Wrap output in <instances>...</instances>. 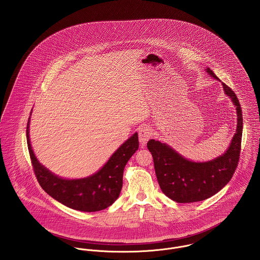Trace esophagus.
<instances>
[{
  "mask_svg": "<svg viewBox=\"0 0 260 260\" xmlns=\"http://www.w3.org/2000/svg\"><path fill=\"white\" fill-rule=\"evenodd\" d=\"M152 136V129L148 125H143L138 131V138L139 142L144 145L148 141V139Z\"/></svg>",
  "mask_w": 260,
  "mask_h": 260,
  "instance_id": "esophagus-1",
  "label": "esophagus"
}]
</instances>
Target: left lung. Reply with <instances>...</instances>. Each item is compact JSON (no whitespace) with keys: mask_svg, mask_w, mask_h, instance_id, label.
<instances>
[{"mask_svg":"<svg viewBox=\"0 0 260 260\" xmlns=\"http://www.w3.org/2000/svg\"><path fill=\"white\" fill-rule=\"evenodd\" d=\"M206 72L220 80L207 68ZM223 88L237 109V131L230 147L212 161L196 163L183 158L169 145L150 139L147 148L151 152L159 185L169 199L179 203H190L209 199L221 190L232 179L238 167L243 135V113L237 95L225 83Z\"/></svg>","mask_w":260,"mask_h":260,"instance_id":"left-lung-1","label":"left lung"}]
</instances>
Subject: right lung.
<instances>
[{
  "mask_svg": "<svg viewBox=\"0 0 260 260\" xmlns=\"http://www.w3.org/2000/svg\"><path fill=\"white\" fill-rule=\"evenodd\" d=\"M29 120L26 126L27 146L34 174L41 187L61 204L79 211L95 212L112 205L122 187L123 169L139 146L135 134L114 153L96 174L79 180H66L52 174L36 159L29 140Z\"/></svg>",
  "mask_w": 260,
  "mask_h": 260,
  "instance_id": "1",
  "label": "right lung"
}]
</instances>
